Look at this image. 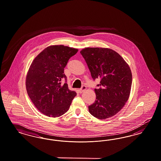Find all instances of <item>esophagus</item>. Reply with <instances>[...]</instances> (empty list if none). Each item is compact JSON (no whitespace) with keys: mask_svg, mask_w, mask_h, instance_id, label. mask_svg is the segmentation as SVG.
<instances>
[{"mask_svg":"<svg viewBox=\"0 0 161 161\" xmlns=\"http://www.w3.org/2000/svg\"><path fill=\"white\" fill-rule=\"evenodd\" d=\"M86 89V87L85 86H83L80 89H79V92L82 93L83 91H85Z\"/></svg>","mask_w":161,"mask_h":161,"instance_id":"esophagus-1","label":"esophagus"}]
</instances>
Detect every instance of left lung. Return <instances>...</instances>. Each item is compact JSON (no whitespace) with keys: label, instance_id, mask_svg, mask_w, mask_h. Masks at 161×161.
Here are the masks:
<instances>
[{"label":"left lung","instance_id":"1","mask_svg":"<svg viewBox=\"0 0 161 161\" xmlns=\"http://www.w3.org/2000/svg\"><path fill=\"white\" fill-rule=\"evenodd\" d=\"M92 79H100L94 89L95 102L88 106L89 113L99 119L112 117L128 101L132 85L129 65L118 53L106 48H86L80 51Z\"/></svg>","mask_w":161,"mask_h":161}]
</instances>
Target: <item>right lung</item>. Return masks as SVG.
I'll list each match as a JSON object with an SVG mask.
<instances>
[{"label":"right lung","instance_id":"right-lung-1","mask_svg":"<svg viewBox=\"0 0 161 161\" xmlns=\"http://www.w3.org/2000/svg\"><path fill=\"white\" fill-rule=\"evenodd\" d=\"M78 49L62 45H51L43 49L32 61L25 79V87L30 100L45 115L56 118L66 113L76 95L68 88L64 73L69 60Z\"/></svg>","mask_w":161,"mask_h":161}]
</instances>
